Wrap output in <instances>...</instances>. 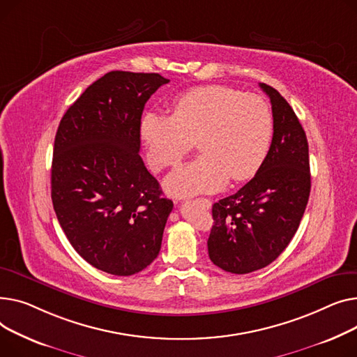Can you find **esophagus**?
Returning a JSON list of instances; mask_svg holds the SVG:
<instances>
[{"label": "esophagus", "mask_w": 357, "mask_h": 357, "mask_svg": "<svg viewBox=\"0 0 357 357\" xmlns=\"http://www.w3.org/2000/svg\"><path fill=\"white\" fill-rule=\"evenodd\" d=\"M196 202H197V203H202V204H203V206H206L207 208L212 206V202H211V200H208V199H204V197H202V199H197Z\"/></svg>", "instance_id": "obj_1"}]
</instances>
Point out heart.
Instances as JSON below:
<instances>
[{"label": "heart", "instance_id": "heart-1", "mask_svg": "<svg viewBox=\"0 0 357 357\" xmlns=\"http://www.w3.org/2000/svg\"><path fill=\"white\" fill-rule=\"evenodd\" d=\"M272 130L262 96L222 85L188 91L174 102L173 116L151 112L141 123L149 161L158 172L177 164L197 141L203 154L167 178L169 192L178 197L215 192L229 177H254L266 158Z\"/></svg>", "mask_w": 357, "mask_h": 357}]
</instances>
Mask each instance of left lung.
<instances>
[{
    "label": "left lung",
    "mask_w": 357,
    "mask_h": 357,
    "mask_svg": "<svg viewBox=\"0 0 357 357\" xmlns=\"http://www.w3.org/2000/svg\"><path fill=\"white\" fill-rule=\"evenodd\" d=\"M274 118L269 151L255 177L213 204L208 258L226 272L249 274L275 261L296 235L310 196L308 142L281 93L265 83Z\"/></svg>",
    "instance_id": "8db88e82"
}]
</instances>
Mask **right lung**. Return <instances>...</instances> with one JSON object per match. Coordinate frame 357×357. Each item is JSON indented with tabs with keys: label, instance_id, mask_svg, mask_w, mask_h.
Masks as SVG:
<instances>
[{
	"label": "right lung",
	"instance_id": "obj_1",
	"mask_svg": "<svg viewBox=\"0 0 357 357\" xmlns=\"http://www.w3.org/2000/svg\"><path fill=\"white\" fill-rule=\"evenodd\" d=\"M170 80L158 73L109 72L63 115L54 138L52 202L76 252L118 277L158 255L173 202L139 157L146 100Z\"/></svg>",
	"mask_w": 357,
	"mask_h": 357
}]
</instances>
